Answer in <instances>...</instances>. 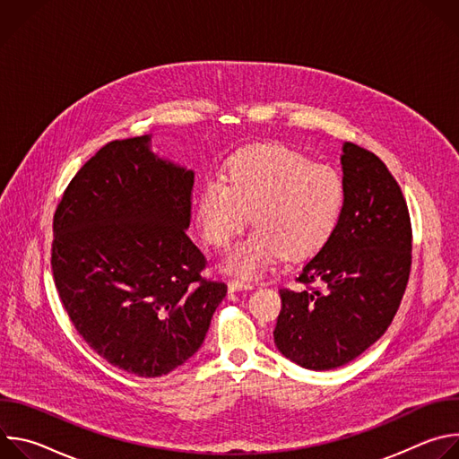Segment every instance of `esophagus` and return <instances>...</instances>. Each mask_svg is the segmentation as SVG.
<instances>
[{"label":"esophagus","instance_id":"34e87169","mask_svg":"<svg viewBox=\"0 0 459 459\" xmlns=\"http://www.w3.org/2000/svg\"><path fill=\"white\" fill-rule=\"evenodd\" d=\"M254 285L248 281H241V280H230L229 281V290L236 292V290H250Z\"/></svg>","mask_w":459,"mask_h":459}]
</instances>
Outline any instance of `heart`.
I'll return each instance as SVG.
<instances>
[{"label":"heart","instance_id":"1","mask_svg":"<svg viewBox=\"0 0 459 459\" xmlns=\"http://www.w3.org/2000/svg\"><path fill=\"white\" fill-rule=\"evenodd\" d=\"M347 207L343 174L281 147L257 145L236 154L225 176H209L195 214L205 241L229 248L248 221L254 232L225 259V269L255 278L283 255L301 261L336 234Z\"/></svg>","mask_w":459,"mask_h":459}]
</instances>
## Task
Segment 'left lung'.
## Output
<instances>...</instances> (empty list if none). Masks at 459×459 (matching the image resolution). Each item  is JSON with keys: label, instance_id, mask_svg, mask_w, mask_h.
I'll list each match as a JSON object with an SVG mask.
<instances>
[{"label": "left lung", "instance_id": "obj_1", "mask_svg": "<svg viewBox=\"0 0 459 459\" xmlns=\"http://www.w3.org/2000/svg\"><path fill=\"white\" fill-rule=\"evenodd\" d=\"M342 165L343 220L296 278L305 289H280L274 343L285 358L312 370L342 367L385 334L412 264L409 207L394 176L374 152L351 142L343 143Z\"/></svg>", "mask_w": 459, "mask_h": 459}]
</instances>
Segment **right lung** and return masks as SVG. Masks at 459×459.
Returning <instances> with one entry per match:
<instances>
[{
  "mask_svg": "<svg viewBox=\"0 0 459 459\" xmlns=\"http://www.w3.org/2000/svg\"><path fill=\"white\" fill-rule=\"evenodd\" d=\"M149 136L101 147L65 188L52 220L59 299L87 345L140 377L165 376L205 340L227 294L202 276L186 236L194 172L156 158Z\"/></svg>",
  "mask_w": 459,
  "mask_h": 459,
  "instance_id": "obj_1",
  "label": "right lung"
}]
</instances>
